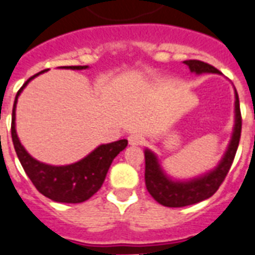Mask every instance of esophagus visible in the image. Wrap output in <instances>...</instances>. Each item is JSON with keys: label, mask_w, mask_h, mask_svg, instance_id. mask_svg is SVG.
Here are the masks:
<instances>
[{"label": "esophagus", "mask_w": 255, "mask_h": 255, "mask_svg": "<svg viewBox=\"0 0 255 255\" xmlns=\"http://www.w3.org/2000/svg\"><path fill=\"white\" fill-rule=\"evenodd\" d=\"M128 143L131 145H141L144 143V136L141 135V133H131V135L128 136Z\"/></svg>", "instance_id": "obj_1"}]
</instances>
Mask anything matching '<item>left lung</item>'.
<instances>
[{
    "label": "left lung",
    "instance_id": "8db88e82",
    "mask_svg": "<svg viewBox=\"0 0 255 255\" xmlns=\"http://www.w3.org/2000/svg\"><path fill=\"white\" fill-rule=\"evenodd\" d=\"M188 67V69L195 75L203 73H221L217 68L211 67L199 60H186L183 61ZM236 93V102H234V127L231 133L230 141L227 145L226 151L223 153L222 159L219 160L217 167L210 170L206 174L191 178V179H174L167 175L163 170L158 155L152 152L151 149H144L145 158V187L151 194V197L160 205L166 207H184V206L195 205L199 202L209 199L217 192L221 183L226 178L227 172L230 170L237 148L240 144L241 128H242V119H241L240 99L238 93L234 88Z\"/></svg>",
    "mask_w": 255,
    "mask_h": 255
}]
</instances>
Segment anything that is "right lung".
Returning a JSON list of instances; mask_svg holds the SVG:
<instances>
[{"instance_id": "add662e5", "label": "right lung", "mask_w": 255, "mask_h": 255, "mask_svg": "<svg viewBox=\"0 0 255 255\" xmlns=\"http://www.w3.org/2000/svg\"><path fill=\"white\" fill-rule=\"evenodd\" d=\"M61 68L83 71V69H88L89 67L72 65V67ZM45 71L32 76L15 95L13 114H11V139L21 166L24 167L25 172L29 176V179L32 180L34 187L44 197L49 198L57 203H81L88 201L93 194H96L100 190L106 179L107 172L110 170L111 163L127 147L128 140L122 139L107 144H100L79 162L65 164V166H52L33 158L25 149L24 145L21 144L15 131V107H17L18 96L29 84V81Z\"/></svg>"}]
</instances>
